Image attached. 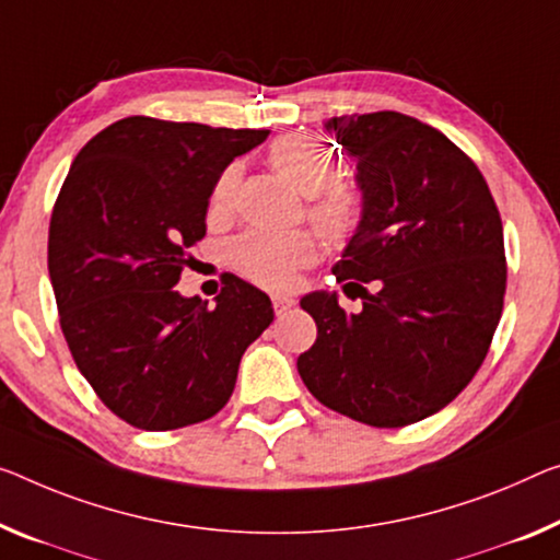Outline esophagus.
Wrapping results in <instances>:
<instances>
[{
	"label": "esophagus",
	"instance_id": "obj_1",
	"mask_svg": "<svg viewBox=\"0 0 560 560\" xmlns=\"http://www.w3.org/2000/svg\"><path fill=\"white\" fill-rule=\"evenodd\" d=\"M272 307H275V313L282 315V313H288L290 307H295V300L288 295H272Z\"/></svg>",
	"mask_w": 560,
	"mask_h": 560
}]
</instances>
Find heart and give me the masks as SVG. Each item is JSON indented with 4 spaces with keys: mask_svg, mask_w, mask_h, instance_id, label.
<instances>
[{
    "mask_svg": "<svg viewBox=\"0 0 560 560\" xmlns=\"http://www.w3.org/2000/svg\"><path fill=\"white\" fill-rule=\"evenodd\" d=\"M268 165L305 197V214L330 245H348L365 225V192L355 179L338 177V162L325 142L310 135L278 137L268 148ZM240 165L214 179L210 212L228 214L240 187ZM317 260V237L307 230H247L228 245V262L240 278L268 290H285L298 272Z\"/></svg>",
    "mask_w": 560,
    "mask_h": 560,
    "instance_id": "b5f03b06",
    "label": "heart"
}]
</instances>
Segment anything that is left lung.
Here are the masks:
<instances>
[{
	"label": "left lung",
	"mask_w": 560,
	"mask_h": 560,
	"mask_svg": "<svg viewBox=\"0 0 560 560\" xmlns=\"http://www.w3.org/2000/svg\"><path fill=\"white\" fill-rule=\"evenodd\" d=\"M328 130L358 160L368 202L332 268L363 310L346 315L335 292L300 300L317 338L298 373L330 410L402 428L448 406L483 365L509 278L501 212L476 162L416 117L342 115Z\"/></svg>",
	"instance_id": "1"
}]
</instances>
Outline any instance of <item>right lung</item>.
<instances>
[{"label": "right lung", "mask_w": 560, "mask_h": 560, "mask_svg": "<svg viewBox=\"0 0 560 560\" xmlns=\"http://www.w3.org/2000/svg\"><path fill=\"white\" fill-rule=\"evenodd\" d=\"M265 137L135 115L94 135L65 177L47 245L59 325L125 423L175 430L212 418L272 323L270 298L235 275L212 307L175 290L208 230L214 179Z\"/></svg>", "instance_id": "right-lung-1"}]
</instances>
